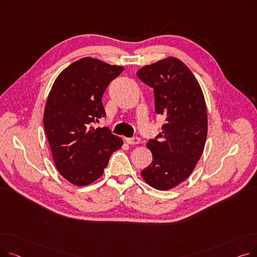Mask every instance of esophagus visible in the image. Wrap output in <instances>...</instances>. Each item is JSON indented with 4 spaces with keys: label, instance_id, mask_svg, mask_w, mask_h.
Segmentation results:
<instances>
[{
    "label": "esophagus",
    "instance_id": "esophagus-1",
    "mask_svg": "<svg viewBox=\"0 0 257 257\" xmlns=\"http://www.w3.org/2000/svg\"><path fill=\"white\" fill-rule=\"evenodd\" d=\"M126 142L129 145H138L141 143V139L140 138H129V139H126Z\"/></svg>",
    "mask_w": 257,
    "mask_h": 257
}]
</instances>
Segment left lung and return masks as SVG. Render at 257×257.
Here are the masks:
<instances>
[{"mask_svg": "<svg viewBox=\"0 0 257 257\" xmlns=\"http://www.w3.org/2000/svg\"><path fill=\"white\" fill-rule=\"evenodd\" d=\"M137 75L154 88L155 111L166 118L159 141L147 143L153 160L142 177L156 190L169 191L190 177L203 153L208 129L204 94L191 70L172 56L143 66Z\"/></svg>", "mask_w": 257, "mask_h": 257, "instance_id": "8db88e82", "label": "left lung"}]
</instances>
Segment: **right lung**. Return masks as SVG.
<instances>
[{
	"label": "right lung",
	"mask_w": 257,
	"mask_h": 257,
	"mask_svg": "<svg viewBox=\"0 0 257 257\" xmlns=\"http://www.w3.org/2000/svg\"><path fill=\"white\" fill-rule=\"evenodd\" d=\"M124 67L96 58H81L58 75L45 106L44 126L54 164L61 176L77 186L99 179L120 138L93 123L105 115L102 97Z\"/></svg>",
	"instance_id": "add662e5"
}]
</instances>
